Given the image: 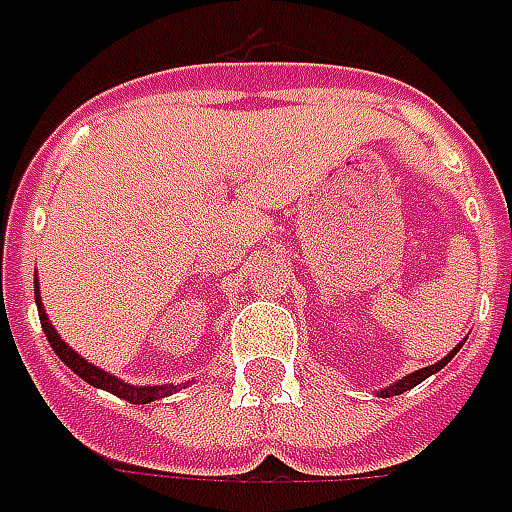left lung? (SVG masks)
Segmentation results:
<instances>
[{"label":"left lung","instance_id":"8db88e82","mask_svg":"<svg viewBox=\"0 0 512 512\" xmlns=\"http://www.w3.org/2000/svg\"><path fill=\"white\" fill-rule=\"evenodd\" d=\"M464 342H467V336H464V339H461V342H458L456 347H453V350H450L448 355L442 358V361L431 363V366H426V369H418V372H412V374H407V377H401V380L391 382V385H385V388H380V391H377V396H380V399H388V396H401V393H407L410 388L420 385V382L426 380V377L437 374L439 369H445V366L450 363V358H453V355H456V352L464 347Z\"/></svg>","mask_w":512,"mask_h":512}]
</instances>
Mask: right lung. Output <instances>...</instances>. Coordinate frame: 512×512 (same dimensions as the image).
Masks as SVG:
<instances>
[{"instance_id": "obj_1", "label": "right lung", "mask_w": 512, "mask_h": 512, "mask_svg": "<svg viewBox=\"0 0 512 512\" xmlns=\"http://www.w3.org/2000/svg\"><path fill=\"white\" fill-rule=\"evenodd\" d=\"M34 304H37V314H40V323H43V331L48 336V342L54 347V352L64 361V366H70L83 382H89L94 388H100V391H108L113 396H119V399L130 401V404H149V401H157V399H165V396H173L176 391L181 388H187L192 382H181V385H173V382H165V385H132V382H124L119 380L116 374L105 372L100 366H94L89 363L83 355L70 347V344L64 342L59 331H56L51 320H48V314H45V306H43V298H40V282H37V276H34Z\"/></svg>"}]
</instances>
